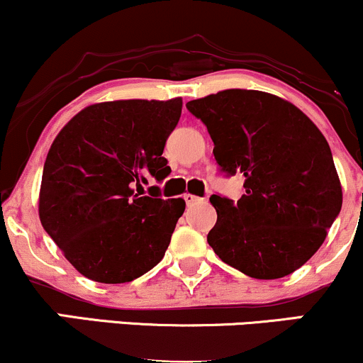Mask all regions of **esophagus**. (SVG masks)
I'll list each match as a JSON object with an SVG mask.
<instances>
[{
    "label": "esophagus",
    "mask_w": 363,
    "mask_h": 363,
    "mask_svg": "<svg viewBox=\"0 0 363 363\" xmlns=\"http://www.w3.org/2000/svg\"><path fill=\"white\" fill-rule=\"evenodd\" d=\"M184 199H186V203H187V205H191V203H196V201H199V198H198V196H194V194H191V193H186V194H184Z\"/></svg>",
    "instance_id": "34e87169"
}]
</instances>
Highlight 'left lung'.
<instances>
[{
  "label": "left lung",
  "instance_id": "8db88e82",
  "mask_svg": "<svg viewBox=\"0 0 363 363\" xmlns=\"http://www.w3.org/2000/svg\"><path fill=\"white\" fill-rule=\"evenodd\" d=\"M213 140L223 172L242 174L239 201L213 194L208 244L257 280L294 273L323 245L343 191L323 133L285 99L228 89L186 104Z\"/></svg>",
  "mask_w": 363,
  "mask_h": 363
}]
</instances>
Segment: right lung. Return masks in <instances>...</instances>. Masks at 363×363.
Segmentation results:
<instances>
[{
  "mask_svg": "<svg viewBox=\"0 0 363 363\" xmlns=\"http://www.w3.org/2000/svg\"><path fill=\"white\" fill-rule=\"evenodd\" d=\"M182 99L91 104L57 133L44 164L39 218L65 257L83 277L126 283L164 257L182 198L136 191L148 177L170 174L162 157L177 126Z\"/></svg>",
  "mask_w": 363,
  "mask_h": 363,
  "instance_id": "add662e5",
  "label": "right lung"
}]
</instances>
